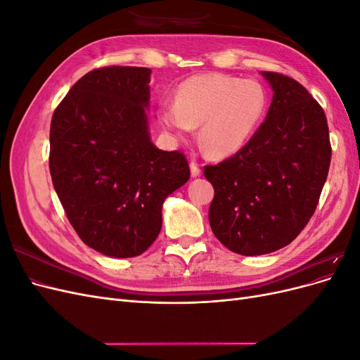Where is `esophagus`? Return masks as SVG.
<instances>
[{
    "mask_svg": "<svg viewBox=\"0 0 360 360\" xmlns=\"http://www.w3.org/2000/svg\"><path fill=\"white\" fill-rule=\"evenodd\" d=\"M191 174H192V177L201 176V168L197 162H191Z\"/></svg>",
    "mask_w": 360,
    "mask_h": 360,
    "instance_id": "1",
    "label": "esophagus"
}]
</instances>
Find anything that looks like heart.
<instances>
[{
    "mask_svg": "<svg viewBox=\"0 0 360 360\" xmlns=\"http://www.w3.org/2000/svg\"><path fill=\"white\" fill-rule=\"evenodd\" d=\"M267 93L255 79L202 73L180 84L176 103H162L159 122L174 136H188L201 126L200 141L213 158L242 150L264 117Z\"/></svg>",
    "mask_w": 360,
    "mask_h": 360,
    "instance_id": "heart-1",
    "label": "heart"
}]
</instances>
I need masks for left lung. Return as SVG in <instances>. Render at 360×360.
I'll return each mask as SVG.
<instances>
[{
    "label": "left lung",
    "instance_id": "8db88e82",
    "mask_svg": "<svg viewBox=\"0 0 360 360\" xmlns=\"http://www.w3.org/2000/svg\"><path fill=\"white\" fill-rule=\"evenodd\" d=\"M261 75L274 90L266 120L234 156L204 167L214 189L212 231L246 257L275 252L300 234L317 209L332 158L319 102L290 76Z\"/></svg>",
    "mask_w": 360,
    "mask_h": 360
}]
</instances>
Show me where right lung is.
<instances>
[{
	"instance_id": "add662e5",
	"label": "right lung",
	"mask_w": 360,
	"mask_h": 360,
	"mask_svg": "<svg viewBox=\"0 0 360 360\" xmlns=\"http://www.w3.org/2000/svg\"><path fill=\"white\" fill-rule=\"evenodd\" d=\"M150 73L94 69L52 115V184L76 234L108 257L146 252L160 233L163 201L191 177L186 156L151 143Z\"/></svg>"
}]
</instances>
